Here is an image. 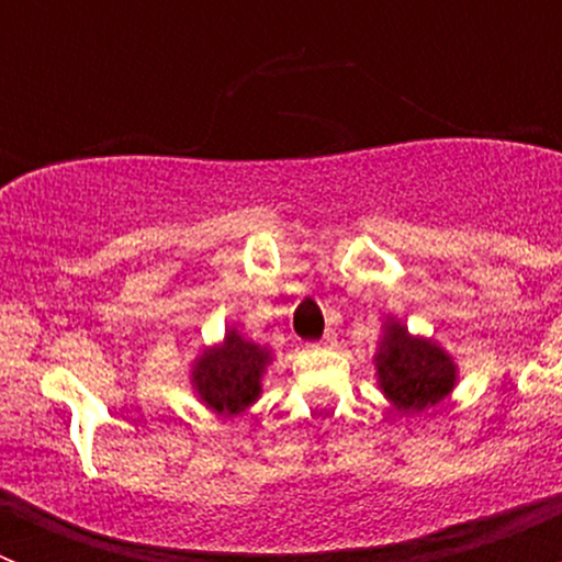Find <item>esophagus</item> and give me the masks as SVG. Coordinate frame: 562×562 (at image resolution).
<instances>
[{
  "label": "esophagus",
  "mask_w": 562,
  "mask_h": 562,
  "mask_svg": "<svg viewBox=\"0 0 562 562\" xmlns=\"http://www.w3.org/2000/svg\"><path fill=\"white\" fill-rule=\"evenodd\" d=\"M331 342H335V335H331V331H326V335L321 337L317 342H312V346H317V349H326V346H331Z\"/></svg>",
  "instance_id": "1"
}]
</instances>
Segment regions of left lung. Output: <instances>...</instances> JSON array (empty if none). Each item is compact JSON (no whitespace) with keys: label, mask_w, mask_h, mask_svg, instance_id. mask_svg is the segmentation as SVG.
<instances>
[{"label":"left lung","mask_w":562,"mask_h":562,"mask_svg":"<svg viewBox=\"0 0 562 562\" xmlns=\"http://www.w3.org/2000/svg\"><path fill=\"white\" fill-rule=\"evenodd\" d=\"M380 385L400 414H422L441 402L456 382V366L430 340L411 337L408 329L391 324L376 355Z\"/></svg>","instance_id":"8db88e82"}]
</instances>
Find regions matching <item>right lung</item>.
Returning a JSON list of instances; mask_svg holds the SVG:
<instances>
[{
    "mask_svg": "<svg viewBox=\"0 0 562 562\" xmlns=\"http://www.w3.org/2000/svg\"><path fill=\"white\" fill-rule=\"evenodd\" d=\"M267 355L256 342L241 340L236 331L225 337L222 349L205 351L193 369V382L202 400L220 414H238L258 396V380L265 371Z\"/></svg>",
    "mask_w": 562,
    "mask_h": 562,
    "instance_id": "1",
    "label": "right lung"
}]
</instances>
